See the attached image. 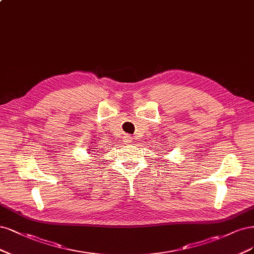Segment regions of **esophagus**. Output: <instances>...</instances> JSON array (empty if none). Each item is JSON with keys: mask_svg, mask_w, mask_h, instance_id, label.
<instances>
[{"mask_svg": "<svg viewBox=\"0 0 254 254\" xmlns=\"http://www.w3.org/2000/svg\"><path fill=\"white\" fill-rule=\"evenodd\" d=\"M122 140H124L125 144H130L133 141V138L129 135H126V136H124V139H122Z\"/></svg>", "mask_w": 254, "mask_h": 254, "instance_id": "esophagus-1", "label": "esophagus"}]
</instances>
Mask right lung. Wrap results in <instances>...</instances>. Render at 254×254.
<instances>
[{
  "mask_svg": "<svg viewBox=\"0 0 254 254\" xmlns=\"http://www.w3.org/2000/svg\"><path fill=\"white\" fill-rule=\"evenodd\" d=\"M91 149H92V150H89V151H92V152H94V151H96V150H95V148H91ZM100 149H101V148H100ZM97 150H99V149H97Z\"/></svg>",
  "mask_w": 254,
  "mask_h": 254,
  "instance_id": "add662e5",
  "label": "right lung"
}]
</instances>
